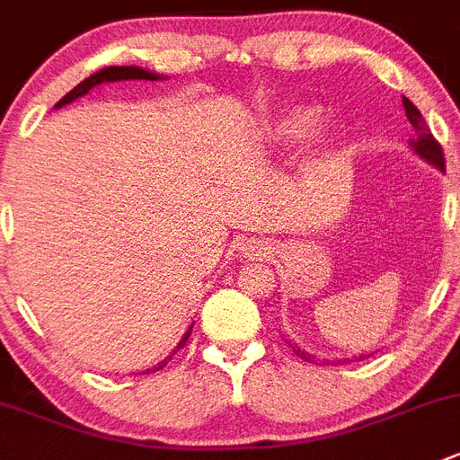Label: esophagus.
I'll list each match as a JSON object with an SVG mask.
<instances>
[{"instance_id": "obj_1", "label": "esophagus", "mask_w": 460, "mask_h": 460, "mask_svg": "<svg viewBox=\"0 0 460 460\" xmlns=\"http://www.w3.org/2000/svg\"><path fill=\"white\" fill-rule=\"evenodd\" d=\"M243 255L248 257V260H257V257H261V255H266V248H264V243H260V242H252V243H246V246H243Z\"/></svg>"}]
</instances>
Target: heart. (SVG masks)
<instances>
[{"instance_id": "b5f03b06", "label": "heart", "mask_w": 460, "mask_h": 460, "mask_svg": "<svg viewBox=\"0 0 460 460\" xmlns=\"http://www.w3.org/2000/svg\"><path fill=\"white\" fill-rule=\"evenodd\" d=\"M318 119H321L318 108L293 106L288 108V111H284L282 115L270 124L269 135L273 137L275 144L291 146V144L296 142H303V139L316 128ZM339 146H341V133L336 128H325L318 133V148H321L323 155H330V153H334Z\"/></svg>"}]
</instances>
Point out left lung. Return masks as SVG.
Here are the masks:
<instances>
[{
    "label": "left lung",
    "instance_id": "obj_1",
    "mask_svg": "<svg viewBox=\"0 0 460 460\" xmlns=\"http://www.w3.org/2000/svg\"><path fill=\"white\" fill-rule=\"evenodd\" d=\"M402 103H404V112H406V117H409L411 126L415 128V135L409 139L411 148H413V151L418 153L420 157H424L427 162L436 164L440 172H445V155H443V148H440L438 139L431 135V130L427 128V124H424V117L420 115L418 108H415L413 103L406 99V96H402ZM291 348H293V352L298 354L300 358H305V361H314L312 354L305 352V349H300L298 345H291ZM368 357H370V354H358V357H354V358L364 361V358H368ZM339 364H341V361H339Z\"/></svg>",
    "mask_w": 460,
    "mask_h": 460
}]
</instances>
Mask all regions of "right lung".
Wrapping results in <instances>:
<instances>
[{
    "instance_id": "add662e5",
    "label": "right lung",
    "mask_w": 460,
    "mask_h": 460,
    "mask_svg": "<svg viewBox=\"0 0 460 460\" xmlns=\"http://www.w3.org/2000/svg\"><path fill=\"white\" fill-rule=\"evenodd\" d=\"M133 78H137V81H157V78H160V76H157V74L146 72V69H139V67H103V69H99V72L92 74V76H87L85 81L78 83V85L74 87L72 92H67V94H65L63 99H60V102L56 103V108H63L65 103H72L74 99H78V96L87 94V92H90L94 85H102V83H111V81H133ZM190 334H191V327L185 332V336H182L181 343L176 345V349H173V352L169 354V357L164 358V361H160V364L153 366L151 370H146V373H157V370L164 368V366H167L169 361H172L173 354H176L178 349H181L182 345L187 343Z\"/></svg>"
}]
</instances>
